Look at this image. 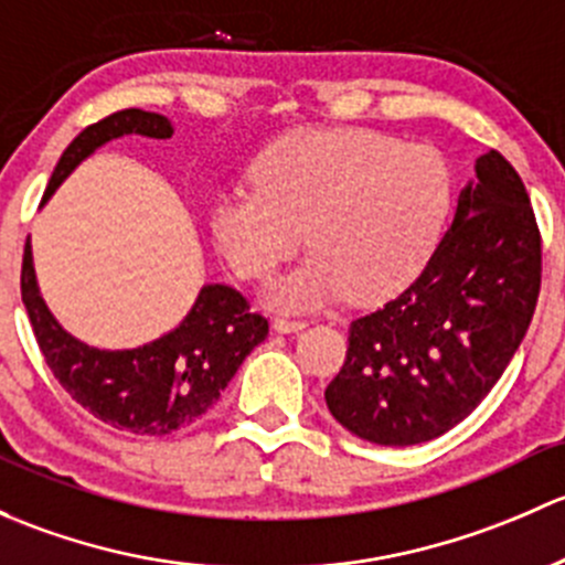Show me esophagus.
Wrapping results in <instances>:
<instances>
[{"label": "esophagus", "instance_id": "obj_1", "mask_svg": "<svg viewBox=\"0 0 565 565\" xmlns=\"http://www.w3.org/2000/svg\"><path fill=\"white\" fill-rule=\"evenodd\" d=\"M275 331H280V334H290V331H301L307 326V321H299V318H275Z\"/></svg>", "mask_w": 565, "mask_h": 565}]
</instances>
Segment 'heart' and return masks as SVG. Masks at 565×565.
I'll return each instance as SVG.
<instances>
[{
  "label": "heart",
  "mask_w": 565,
  "mask_h": 565,
  "mask_svg": "<svg viewBox=\"0 0 565 565\" xmlns=\"http://www.w3.org/2000/svg\"><path fill=\"white\" fill-rule=\"evenodd\" d=\"M449 212L451 173L438 149L334 127L271 141L253 162V190L214 201L209 231L244 280L275 275L305 231L312 255L266 296L312 310L348 290L359 305L403 290L433 258Z\"/></svg>",
  "instance_id": "obj_1"
}]
</instances>
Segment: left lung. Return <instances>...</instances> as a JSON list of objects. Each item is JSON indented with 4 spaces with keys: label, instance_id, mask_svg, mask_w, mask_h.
Returning a JSON list of instances; mask_svg holds the SVG:
<instances>
[{
    "label": "left lung",
    "instance_id": "8db88e82",
    "mask_svg": "<svg viewBox=\"0 0 565 565\" xmlns=\"http://www.w3.org/2000/svg\"><path fill=\"white\" fill-rule=\"evenodd\" d=\"M539 290L536 214L520 173L492 149L422 275L351 323L345 364L326 386L331 416L377 446L449 433L509 367Z\"/></svg>",
    "mask_w": 565,
    "mask_h": 565
}]
</instances>
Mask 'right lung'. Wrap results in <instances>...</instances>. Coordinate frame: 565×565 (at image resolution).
<instances>
[{
  "label": "right lung",
  "instance_id": "add662e5",
  "mask_svg": "<svg viewBox=\"0 0 565 565\" xmlns=\"http://www.w3.org/2000/svg\"><path fill=\"white\" fill-rule=\"evenodd\" d=\"M171 138L166 116L125 108L95 121L62 152L45 198L70 177L81 160L114 138ZM21 299L45 364L62 388L95 418L130 435H171L190 427L214 403L247 353L269 334V321L249 310L231 285H203L193 310L173 331L132 351H100L67 334L45 307L32 269V249L23 247Z\"/></svg>",
  "mask_w": 565,
  "mask_h": 565
}]
</instances>
